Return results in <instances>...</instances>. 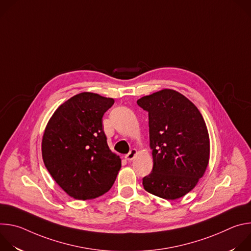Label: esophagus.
Returning <instances> with one entry per match:
<instances>
[{
  "mask_svg": "<svg viewBox=\"0 0 251 251\" xmlns=\"http://www.w3.org/2000/svg\"><path fill=\"white\" fill-rule=\"evenodd\" d=\"M136 156H137V150H136V149H132V150L125 156V159H126L127 161H132Z\"/></svg>",
  "mask_w": 251,
  "mask_h": 251,
  "instance_id": "esophagus-1",
  "label": "esophagus"
}]
</instances>
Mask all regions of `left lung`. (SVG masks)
Returning <instances> with one entry per match:
<instances>
[{
	"label": "left lung",
	"mask_w": 251,
	"mask_h": 251,
	"mask_svg": "<svg viewBox=\"0 0 251 251\" xmlns=\"http://www.w3.org/2000/svg\"><path fill=\"white\" fill-rule=\"evenodd\" d=\"M149 112L153 170L144 189L174 201L186 196L203 176L209 161L208 131L198 107L182 93L162 89L137 100Z\"/></svg>",
	"instance_id": "left-lung-1"
}]
</instances>
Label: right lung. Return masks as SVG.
<instances>
[{"instance_id": "obj_1", "label": "right lung", "mask_w": 251, "mask_h": 251, "mask_svg": "<svg viewBox=\"0 0 251 251\" xmlns=\"http://www.w3.org/2000/svg\"><path fill=\"white\" fill-rule=\"evenodd\" d=\"M113 98L81 92L60 104L42 140L46 168L71 198L92 200L108 192L121 169V159L107 145L102 117Z\"/></svg>"}]
</instances>
